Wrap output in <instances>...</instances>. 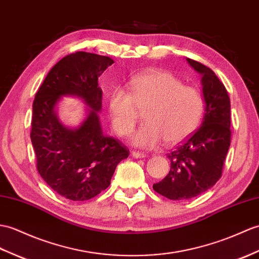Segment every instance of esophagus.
<instances>
[{
  "mask_svg": "<svg viewBox=\"0 0 259 259\" xmlns=\"http://www.w3.org/2000/svg\"><path fill=\"white\" fill-rule=\"evenodd\" d=\"M131 154H132V157H135V158H137V159H142V158L146 157V153L139 152V151H132Z\"/></svg>",
  "mask_w": 259,
  "mask_h": 259,
  "instance_id": "obj_1",
  "label": "esophagus"
}]
</instances>
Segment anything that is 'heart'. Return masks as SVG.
Instances as JSON below:
<instances>
[{
    "label": "heart",
    "mask_w": 259,
    "mask_h": 259,
    "mask_svg": "<svg viewBox=\"0 0 259 259\" xmlns=\"http://www.w3.org/2000/svg\"><path fill=\"white\" fill-rule=\"evenodd\" d=\"M130 93L112 90L108 110L112 128L120 137L131 134L141 112L146 123L136 131L131 141L142 148H153L163 141L178 144L193 134L204 112L201 90L184 85L179 77L165 70H150L134 76Z\"/></svg>",
    "instance_id": "b5f03b06"
}]
</instances>
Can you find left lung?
<instances>
[{
  "label": "left lung",
  "instance_id": "obj_1",
  "mask_svg": "<svg viewBox=\"0 0 259 259\" xmlns=\"http://www.w3.org/2000/svg\"><path fill=\"white\" fill-rule=\"evenodd\" d=\"M186 61L202 75L205 113L201 127L167 153L169 174L153 184L157 193L173 201L193 198L219 181L232 136L231 100L223 82L207 66Z\"/></svg>",
  "mask_w": 259,
  "mask_h": 259
}]
</instances>
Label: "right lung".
<instances>
[{
	"label": "right lung",
	"instance_id": "add662e5",
	"mask_svg": "<svg viewBox=\"0 0 259 259\" xmlns=\"http://www.w3.org/2000/svg\"><path fill=\"white\" fill-rule=\"evenodd\" d=\"M113 59L76 52L62 58L35 95L31 140L40 177L54 191L71 201H87L105 191L128 148L102 134L98 111L102 92L98 78ZM62 95H77L91 107L78 128L60 123L55 106Z\"/></svg>",
	"mask_w": 259,
	"mask_h": 259
}]
</instances>
